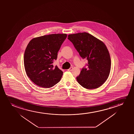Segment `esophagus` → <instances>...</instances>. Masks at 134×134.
<instances>
[{"mask_svg": "<svg viewBox=\"0 0 134 134\" xmlns=\"http://www.w3.org/2000/svg\"><path fill=\"white\" fill-rule=\"evenodd\" d=\"M72 70H73V67H70L69 69H68V71H71Z\"/></svg>", "mask_w": 134, "mask_h": 134, "instance_id": "obj_1", "label": "esophagus"}]
</instances>
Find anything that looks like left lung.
I'll return each mask as SVG.
<instances>
[{
  "instance_id": "1",
  "label": "left lung",
  "mask_w": 134,
  "mask_h": 134,
  "mask_svg": "<svg viewBox=\"0 0 134 134\" xmlns=\"http://www.w3.org/2000/svg\"><path fill=\"white\" fill-rule=\"evenodd\" d=\"M83 59L88 63L76 77L80 84L87 89L98 88L108 78L111 69V59L108 50L101 41L86 32L68 35Z\"/></svg>"
}]
</instances>
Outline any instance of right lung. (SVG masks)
Instances as JSON below:
<instances>
[{"label":"right lung","mask_w":134,"mask_h":134,"mask_svg":"<svg viewBox=\"0 0 134 134\" xmlns=\"http://www.w3.org/2000/svg\"><path fill=\"white\" fill-rule=\"evenodd\" d=\"M66 37V34L45 35L34 38L28 44L24 67L28 77L35 84L50 88L60 81L63 72L53 63Z\"/></svg>","instance_id":"add662e5"}]
</instances>
